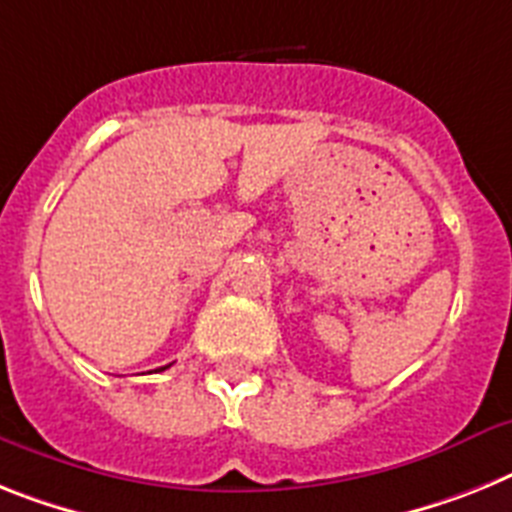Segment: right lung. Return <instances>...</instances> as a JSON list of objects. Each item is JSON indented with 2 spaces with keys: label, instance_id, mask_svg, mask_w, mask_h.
I'll list each match as a JSON object with an SVG mask.
<instances>
[{
  "label": "right lung",
  "instance_id": "add662e5",
  "mask_svg": "<svg viewBox=\"0 0 512 512\" xmlns=\"http://www.w3.org/2000/svg\"><path fill=\"white\" fill-rule=\"evenodd\" d=\"M163 369H166V367H161V369H156V372H163Z\"/></svg>",
  "mask_w": 512,
  "mask_h": 512
}]
</instances>
